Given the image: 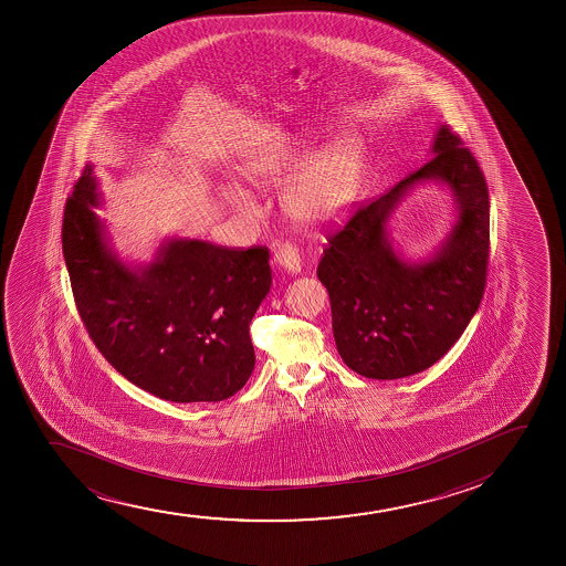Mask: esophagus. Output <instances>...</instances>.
<instances>
[{
  "mask_svg": "<svg viewBox=\"0 0 566 566\" xmlns=\"http://www.w3.org/2000/svg\"><path fill=\"white\" fill-rule=\"evenodd\" d=\"M275 266L285 270L286 273H298L302 270V259H300L298 249L291 243H281L275 254H273Z\"/></svg>",
  "mask_w": 566,
  "mask_h": 566,
  "instance_id": "esophagus-1",
  "label": "esophagus"
}]
</instances>
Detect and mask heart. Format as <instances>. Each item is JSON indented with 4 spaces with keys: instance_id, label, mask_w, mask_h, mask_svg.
<instances>
[{
    "instance_id": "b5f03b06",
    "label": "heart",
    "mask_w": 566,
    "mask_h": 566,
    "mask_svg": "<svg viewBox=\"0 0 566 566\" xmlns=\"http://www.w3.org/2000/svg\"><path fill=\"white\" fill-rule=\"evenodd\" d=\"M238 171L256 187L285 181L294 172L281 192L286 213L302 227H328L342 221L360 195L368 171V149L360 137L345 136L315 155L312 145L286 137L249 156ZM222 196L240 213L256 211L251 195L238 185L224 187Z\"/></svg>"
}]
</instances>
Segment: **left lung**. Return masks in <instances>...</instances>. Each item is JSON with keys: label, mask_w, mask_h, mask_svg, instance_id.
Returning <instances> with one entry per match:
<instances>
[{"label": "left lung", "mask_w": 566, "mask_h": 566, "mask_svg": "<svg viewBox=\"0 0 566 566\" xmlns=\"http://www.w3.org/2000/svg\"><path fill=\"white\" fill-rule=\"evenodd\" d=\"M432 158L328 238L317 275L331 296L332 331L344 363L360 376L398 379L427 370L461 338L480 307L489 260V190L461 137L440 126ZM452 190L458 221L429 260L394 251L389 214L416 184Z\"/></svg>", "instance_id": "left-lung-1"}]
</instances>
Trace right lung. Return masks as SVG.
I'll use <instances>...</instances> for the list:
<instances>
[{
    "mask_svg": "<svg viewBox=\"0 0 566 566\" xmlns=\"http://www.w3.org/2000/svg\"><path fill=\"white\" fill-rule=\"evenodd\" d=\"M88 164L65 203L62 251L78 315L128 381L171 402H221L254 368L249 325L272 285L266 248L163 241L149 264L111 248Z\"/></svg>",
    "mask_w": 566,
    "mask_h": 566,
    "instance_id": "add662e5",
    "label": "right lung"
}]
</instances>
